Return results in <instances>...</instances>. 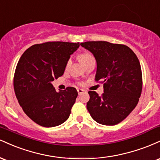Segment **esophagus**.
Listing matches in <instances>:
<instances>
[{
  "mask_svg": "<svg viewBox=\"0 0 160 160\" xmlns=\"http://www.w3.org/2000/svg\"><path fill=\"white\" fill-rule=\"evenodd\" d=\"M78 94L80 95V94H82V92H83L84 90H83V89H78Z\"/></svg>",
  "mask_w": 160,
  "mask_h": 160,
  "instance_id": "34e87169",
  "label": "esophagus"
}]
</instances>
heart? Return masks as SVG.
Listing matches in <instances>:
<instances>
[{"label": "heart", "mask_w": 160, "mask_h": 160, "mask_svg": "<svg viewBox=\"0 0 160 160\" xmlns=\"http://www.w3.org/2000/svg\"><path fill=\"white\" fill-rule=\"evenodd\" d=\"M92 56L91 55L88 54V53H82V54L79 56L78 58H79V60H80V62H81V63H82V62H86V60L89 59V58H92ZM69 63H70V61L68 62V65H69Z\"/></svg>", "instance_id": "obj_1"}]
</instances>
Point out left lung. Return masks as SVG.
I'll return each instance as SVG.
<instances>
[{
	"label": "left lung",
	"instance_id": "obj_1",
	"mask_svg": "<svg viewBox=\"0 0 160 160\" xmlns=\"http://www.w3.org/2000/svg\"><path fill=\"white\" fill-rule=\"evenodd\" d=\"M80 45L95 56V80L104 84L101 96L94 91L89 92L87 110L98 123H119L136 107L141 96L142 73L138 58L126 45L107 41H87Z\"/></svg>",
	"mask_w": 160,
	"mask_h": 160
}]
</instances>
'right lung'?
Instances as JSON below:
<instances>
[{
    "instance_id": "add662e5",
    "label": "right lung",
    "mask_w": 160,
    "mask_h": 160,
    "mask_svg": "<svg viewBox=\"0 0 160 160\" xmlns=\"http://www.w3.org/2000/svg\"><path fill=\"white\" fill-rule=\"evenodd\" d=\"M79 47V43L47 42L32 46L19 58L14 91L24 112L37 124L54 127L68 119L78 91L67 87L56 92L52 82L63 75L70 56Z\"/></svg>"
}]
</instances>
